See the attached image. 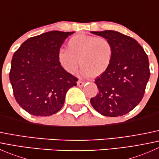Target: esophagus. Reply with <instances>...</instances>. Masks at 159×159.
<instances>
[{
	"label": "esophagus",
	"mask_w": 159,
	"mask_h": 159,
	"mask_svg": "<svg viewBox=\"0 0 159 159\" xmlns=\"http://www.w3.org/2000/svg\"><path fill=\"white\" fill-rule=\"evenodd\" d=\"M77 84H78V87H82V86L84 84V82H83V81H78V82H77Z\"/></svg>",
	"instance_id": "esophagus-1"
}]
</instances>
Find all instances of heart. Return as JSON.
Masks as SVG:
<instances>
[{
	"label": "heart",
	"mask_w": 159,
	"mask_h": 159,
	"mask_svg": "<svg viewBox=\"0 0 159 159\" xmlns=\"http://www.w3.org/2000/svg\"><path fill=\"white\" fill-rule=\"evenodd\" d=\"M67 47L68 50L57 51V59L60 66L69 74L75 73L80 64L82 76L96 78L106 71L113 57V46L104 38L77 34L68 40Z\"/></svg>",
	"instance_id": "b5f03b06"
}]
</instances>
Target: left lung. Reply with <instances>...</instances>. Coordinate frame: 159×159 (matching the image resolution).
Here are the masks:
<instances>
[{
	"mask_svg": "<svg viewBox=\"0 0 159 159\" xmlns=\"http://www.w3.org/2000/svg\"><path fill=\"white\" fill-rule=\"evenodd\" d=\"M106 38L113 46V57L105 73L95 79L99 92L90 102L101 115H126L142 101L150 77L148 57L131 37L115 30L91 31Z\"/></svg>",
	"mask_w": 159,
	"mask_h": 159,
	"instance_id": "obj_1",
	"label": "left lung"
}]
</instances>
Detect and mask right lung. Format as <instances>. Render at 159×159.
I'll return each mask as SVG.
<instances>
[{
	"label": "right lung",
	"instance_id": "right-lung-1",
	"mask_svg": "<svg viewBox=\"0 0 159 159\" xmlns=\"http://www.w3.org/2000/svg\"><path fill=\"white\" fill-rule=\"evenodd\" d=\"M75 33L51 30L25 41L14 54L9 74L16 101L35 116L57 113L70 88L78 78L65 71L57 59V51Z\"/></svg>",
	"mask_w": 159,
	"mask_h": 159
}]
</instances>
